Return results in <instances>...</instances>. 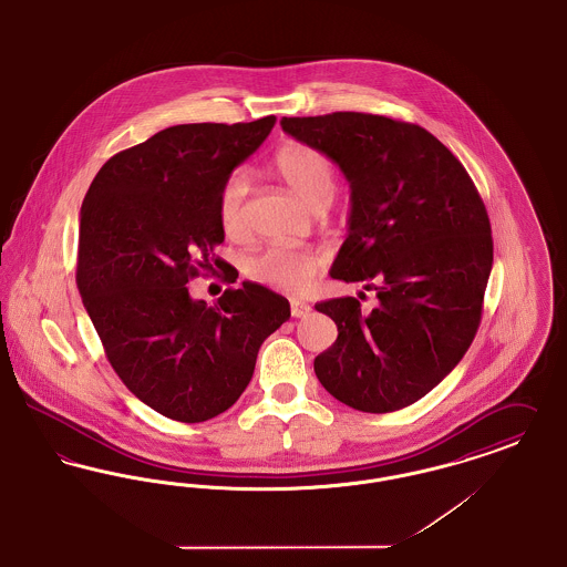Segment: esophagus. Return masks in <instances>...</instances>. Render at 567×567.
Instances as JSON below:
<instances>
[{
  "instance_id": "esophagus-1",
  "label": "esophagus",
  "mask_w": 567,
  "mask_h": 567,
  "mask_svg": "<svg viewBox=\"0 0 567 567\" xmlns=\"http://www.w3.org/2000/svg\"><path fill=\"white\" fill-rule=\"evenodd\" d=\"M310 310H312V308H310L306 301H291V315H293L296 319H303V317H308V315H310Z\"/></svg>"
}]
</instances>
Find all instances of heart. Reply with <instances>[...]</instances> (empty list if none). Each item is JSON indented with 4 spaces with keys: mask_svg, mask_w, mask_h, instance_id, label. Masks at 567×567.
<instances>
[{
    "mask_svg": "<svg viewBox=\"0 0 567 567\" xmlns=\"http://www.w3.org/2000/svg\"><path fill=\"white\" fill-rule=\"evenodd\" d=\"M271 167L278 177L310 207L321 209L332 199L336 188L333 165L326 154L303 143L282 145L271 161ZM248 193V184L244 173H234L225 186L220 188L216 214L225 235L239 237L246 231V214L244 199ZM248 274L259 285L278 291H303L321 269V257L310 248L293 246H267L261 252L248 259Z\"/></svg>",
    "mask_w": 567,
    "mask_h": 567,
    "instance_id": "1",
    "label": "heart"
}]
</instances>
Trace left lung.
Segmentation results:
<instances>
[{
  "label": "left lung",
  "instance_id": "obj_1",
  "mask_svg": "<svg viewBox=\"0 0 567 567\" xmlns=\"http://www.w3.org/2000/svg\"><path fill=\"white\" fill-rule=\"evenodd\" d=\"M280 126L349 179V235L330 274L364 282L379 300L368 315L355 298L315 306L338 328L315 358L317 379L358 411H399L454 370L480 328L493 269L484 200L461 161L417 124L338 111Z\"/></svg>",
  "mask_w": 567,
  "mask_h": 567
}]
</instances>
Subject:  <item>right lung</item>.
Here are the masks:
<instances>
[{"label": "right lung", "mask_w": 567, "mask_h": 567, "mask_svg": "<svg viewBox=\"0 0 567 567\" xmlns=\"http://www.w3.org/2000/svg\"><path fill=\"white\" fill-rule=\"evenodd\" d=\"M276 117L179 124L109 158L79 216L76 287L106 360L161 415L197 424L227 411L252 379L257 353L291 308L257 282L214 306L188 280L225 266L220 188L266 141Z\"/></svg>", "instance_id": "1"}]
</instances>
